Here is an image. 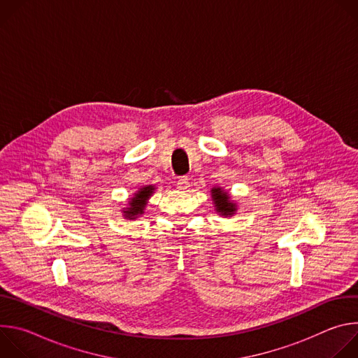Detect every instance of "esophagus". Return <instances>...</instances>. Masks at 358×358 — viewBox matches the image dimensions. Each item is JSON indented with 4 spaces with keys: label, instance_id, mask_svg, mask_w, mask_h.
<instances>
[{
    "label": "esophagus",
    "instance_id": "34e87169",
    "mask_svg": "<svg viewBox=\"0 0 358 358\" xmlns=\"http://www.w3.org/2000/svg\"><path fill=\"white\" fill-rule=\"evenodd\" d=\"M188 187H189L188 178H187V177H180L178 181H177V188H178L180 191H185V189H188Z\"/></svg>",
    "mask_w": 358,
    "mask_h": 358
}]
</instances>
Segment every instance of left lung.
I'll return each instance as SVG.
<instances>
[{"label": "left lung", "mask_w": 358, "mask_h": 358, "mask_svg": "<svg viewBox=\"0 0 358 358\" xmlns=\"http://www.w3.org/2000/svg\"><path fill=\"white\" fill-rule=\"evenodd\" d=\"M213 199L215 203V211L222 217H232L236 213V203L231 201L228 192H225L221 187H214L211 189Z\"/></svg>", "instance_id": "1"}]
</instances>
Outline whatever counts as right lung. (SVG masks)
<instances>
[{
    "mask_svg": "<svg viewBox=\"0 0 358 358\" xmlns=\"http://www.w3.org/2000/svg\"><path fill=\"white\" fill-rule=\"evenodd\" d=\"M152 192H155V187H152V185L141 187V188L134 194V196L129 201V207L123 210L124 218H127V220H136L137 217L143 215V214H144V210H145V206H147V201H148V198L151 196Z\"/></svg>",
    "mask_w": 358,
    "mask_h": 358,
    "instance_id": "1",
    "label": "right lung"
}]
</instances>
